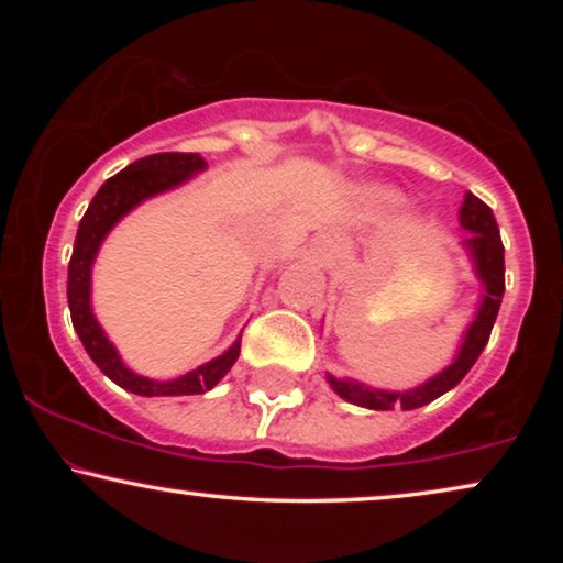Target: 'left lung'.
<instances>
[{
    "label": "left lung",
    "instance_id": "obj_1",
    "mask_svg": "<svg viewBox=\"0 0 563 563\" xmlns=\"http://www.w3.org/2000/svg\"><path fill=\"white\" fill-rule=\"evenodd\" d=\"M459 225L468 233L464 241H461V245H464L468 258H472L474 274L482 284V299L474 312V320L468 322L464 341L459 345L456 358H453L443 372L430 376L428 382L402 391L376 389V387H368L364 382L349 379V376H345V379H338V376L328 374L330 389H333L338 397H343L345 402L366 407V410H395V407H402V410H418V407L433 402V399L445 395V391H451L468 374V368L476 364V358H479V353L489 341L499 305H503L505 249H503V241H499L495 214H492L489 207L484 205L479 197H474L472 191H466L464 202H461Z\"/></svg>",
    "mask_w": 563,
    "mask_h": 563
}]
</instances>
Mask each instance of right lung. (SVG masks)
Instances as JSON below:
<instances>
[{
    "label": "right lung",
    "mask_w": 563,
    "mask_h": 563,
    "mask_svg": "<svg viewBox=\"0 0 563 563\" xmlns=\"http://www.w3.org/2000/svg\"><path fill=\"white\" fill-rule=\"evenodd\" d=\"M205 168L207 161L199 153H153V156L135 161V164L122 168L120 174H114L112 179L102 184V189L91 199L89 210L84 212L79 230H76L74 253L71 261H68L66 289L74 330L79 333L91 361L102 368V374L110 376L118 387L133 391V395H205L207 389H212L233 368L238 353H241V338H235V343L225 353H220L218 358L207 361V364L191 368V372L176 376V379H151V376L135 374L133 368L125 366V361L120 358L118 349L107 338L102 325L95 318V310H91V266H95L97 253L102 249L104 238L110 235V230L128 212H133L137 205H143L145 199L181 187V184H187L191 176L205 172Z\"/></svg>",
    "instance_id": "1"
}]
</instances>
